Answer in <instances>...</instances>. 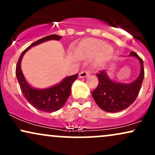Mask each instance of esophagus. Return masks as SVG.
I'll return each mask as SVG.
<instances>
[{"label": "esophagus", "mask_w": 155, "mask_h": 155, "mask_svg": "<svg viewBox=\"0 0 155 155\" xmlns=\"http://www.w3.org/2000/svg\"><path fill=\"white\" fill-rule=\"evenodd\" d=\"M90 74V70H85L83 71H81L79 73V77L80 78H84L86 76Z\"/></svg>", "instance_id": "obj_1"}]
</instances>
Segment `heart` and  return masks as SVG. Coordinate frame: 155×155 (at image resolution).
<instances>
[{
    "label": "heart",
    "instance_id": "obj_1",
    "mask_svg": "<svg viewBox=\"0 0 155 155\" xmlns=\"http://www.w3.org/2000/svg\"><path fill=\"white\" fill-rule=\"evenodd\" d=\"M111 53V48L106 46L104 41L97 39H90L84 46V54L88 58L98 55L99 60H104L107 59Z\"/></svg>",
    "mask_w": 155,
    "mask_h": 155
}]
</instances>
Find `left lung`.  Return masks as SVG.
<instances>
[{"label":"left lung","mask_w":155,"mask_h":155,"mask_svg":"<svg viewBox=\"0 0 155 155\" xmlns=\"http://www.w3.org/2000/svg\"><path fill=\"white\" fill-rule=\"evenodd\" d=\"M130 55L136 57L140 63V74L133 82H114L108 77L105 71H101L96 74L98 78V84L92 92V95L97 106L105 111L118 112L126 109L138 97L144 78L143 62L134 51H131Z\"/></svg>","instance_id":"1"}]
</instances>
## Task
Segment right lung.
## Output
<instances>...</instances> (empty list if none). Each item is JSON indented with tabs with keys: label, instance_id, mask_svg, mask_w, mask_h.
<instances>
[{
	"label": "right lung",
	"instance_id": "add662e5",
	"mask_svg": "<svg viewBox=\"0 0 155 155\" xmlns=\"http://www.w3.org/2000/svg\"><path fill=\"white\" fill-rule=\"evenodd\" d=\"M62 37L58 35H50L39 39L25 49L19 57L17 66H16V76L20 87L22 93L27 101L33 107L44 112H54L61 108L65 105L68 98L71 95V86L74 81L77 79L78 74L65 78L63 81L51 87L38 90L34 89L28 84L23 76L21 70L20 63L22 56L31 47L47 41L49 40H58Z\"/></svg>",
	"mask_w": 155,
	"mask_h": 155
}]
</instances>
